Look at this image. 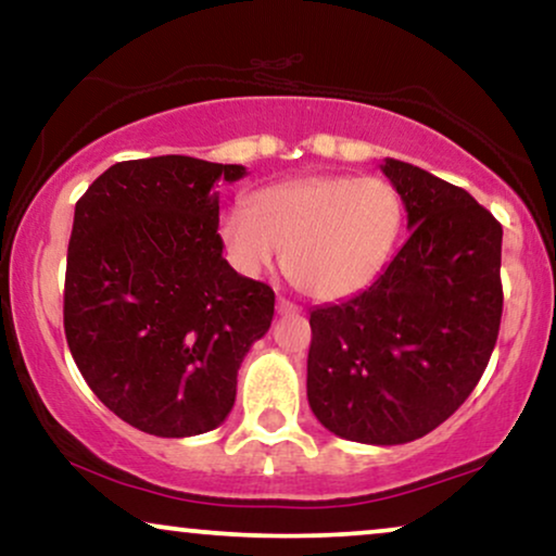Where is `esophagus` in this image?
I'll list each match as a JSON object with an SVG mask.
<instances>
[{"mask_svg": "<svg viewBox=\"0 0 556 556\" xmlns=\"http://www.w3.org/2000/svg\"><path fill=\"white\" fill-rule=\"evenodd\" d=\"M278 314H299V306L293 304V301L283 299V295H278Z\"/></svg>", "mask_w": 556, "mask_h": 556, "instance_id": "obj_1", "label": "esophagus"}]
</instances>
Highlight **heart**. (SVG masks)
Returning <instances> with one entry per match:
<instances>
[{"label":"heart","instance_id":"1","mask_svg":"<svg viewBox=\"0 0 556 556\" xmlns=\"http://www.w3.org/2000/svg\"><path fill=\"white\" fill-rule=\"evenodd\" d=\"M401 227L403 199L386 178L306 176L229 208L219 240L244 276H263L286 252L283 270L301 293L340 301L383 273Z\"/></svg>","mask_w":556,"mask_h":556}]
</instances>
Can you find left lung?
Returning <instances> with one entry per match:
<instances>
[{
  "mask_svg": "<svg viewBox=\"0 0 556 556\" xmlns=\"http://www.w3.org/2000/svg\"><path fill=\"white\" fill-rule=\"evenodd\" d=\"M408 212V240L370 288L312 312L306 395L331 434L414 442L463 406L503 314V227L429 170L380 165Z\"/></svg>",
  "mask_w": 556,
  "mask_h": 556,
  "instance_id": "8db88e82",
  "label": "left lung"
}]
</instances>
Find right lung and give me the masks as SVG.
I'll return each instance as SVG.
<instances>
[{
	"label": "right lung",
	"mask_w": 556,
	"mask_h": 556,
	"mask_svg": "<svg viewBox=\"0 0 556 556\" xmlns=\"http://www.w3.org/2000/svg\"><path fill=\"white\" fill-rule=\"evenodd\" d=\"M242 165L189 155L122 161L76 201L63 327L84 380L129 427L193 437L235 406L237 370L276 293L222 257L219 178Z\"/></svg>",
	"instance_id": "1"
}]
</instances>
